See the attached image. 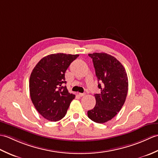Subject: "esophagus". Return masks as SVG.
<instances>
[{
    "label": "esophagus",
    "mask_w": 158,
    "mask_h": 158,
    "mask_svg": "<svg viewBox=\"0 0 158 158\" xmlns=\"http://www.w3.org/2000/svg\"><path fill=\"white\" fill-rule=\"evenodd\" d=\"M85 94H86L85 93H79V96H81V97L85 96Z\"/></svg>",
    "instance_id": "esophagus-1"
}]
</instances>
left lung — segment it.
Returning <instances> with one entry per match:
<instances>
[{"label":"left lung","instance_id":"1","mask_svg":"<svg viewBox=\"0 0 158 158\" xmlns=\"http://www.w3.org/2000/svg\"><path fill=\"white\" fill-rule=\"evenodd\" d=\"M88 56L92 59L100 93L94 94L96 106L88 110V116L93 122L104 123L122 109L128 90V79L124 67L115 57L105 53Z\"/></svg>","mask_w":158,"mask_h":158}]
</instances>
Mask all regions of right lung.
I'll use <instances>...</instances> for the list:
<instances>
[{
  "label": "right lung",
  "instance_id": "add662e5",
  "mask_svg": "<svg viewBox=\"0 0 158 158\" xmlns=\"http://www.w3.org/2000/svg\"><path fill=\"white\" fill-rule=\"evenodd\" d=\"M78 54L54 53L43 58L32 70L29 81L30 95L37 111L51 122L65 116L75 96L70 94L65 72Z\"/></svg>",
  "mask_w": 158,
  "mask_h": 158
}]
</instances>
